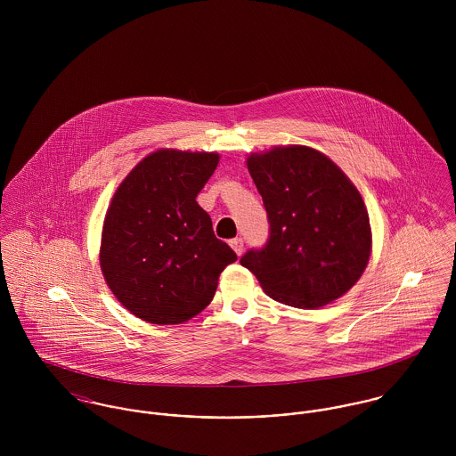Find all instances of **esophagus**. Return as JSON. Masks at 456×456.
Returning a JSON list of instances; mask_svg holds the SVG:
<instances>
[{
	"label": "esophagus",
	"instance_id": "esophagus-1",
	"mask_svg": "<svg viewBox=\"0 0 456 456\" xmlns=\"http://www.w3.org/2000/svg\"><path fill=\"white\" fill-rule=\"evenodd\" d=\"M230 246H232V249L235 251L237 256H240V255L244 253V240H242V239H239V237H237V239H232V240H230Z\"/></svg>",
	"mask_w": 456,
	"mask_h": 456
}]
</instances>
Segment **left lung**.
<instances>
[{
    "instance_id": "1",
    "label": "left lung",
    "mask_w": 456,
    "mask_h": 456,
    "mask_svg": "<svg viewBox=\"0 0 456 456\" xmlns=\"http://www.w3.org/2000/svg\"><path fill=\"white\" fill-rule=\"evenodd\" d=\"M270 235L240 265L263 291L286 305L316 309L340 298L362 277L372 251L363 198L323 152L305 145L251 154Z\"/></svg>"
}]
</instances>
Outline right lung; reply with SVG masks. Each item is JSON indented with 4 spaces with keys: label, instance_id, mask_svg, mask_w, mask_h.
Returning a JSON list of instances; mask_svg holds the SVG:
<instances>
[{
    "label": "right lung",
    "instance_id": "add662e5",
    "mask_svg": "<svg viewBox=\"0 0 456 456\" xmlns=\"http://www.w3.org/2000/svg\"><path fill=\"white\" fill-rule=\"evenodd\" d=\"M219 163L216 152L159 149L145 156L112 198L100 266L116 298L152 325H179L214 298L237 255L214 235L196 196Z\"/></svg>",
    "mask_w": 456,
    "mask_h": 456
}]
</instances>
